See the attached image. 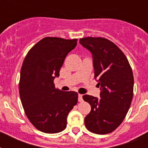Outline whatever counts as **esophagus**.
I'll use <instances>...</instances> for the list:
<instances>
[{"label": "esophagus", "mask_w": 148, "mask_h": 148, "mask_svg": "<svg viewBox=\"0 0 148 148\" xmlns=\"http://www.w3.org/2000/svg\"><path fill=\"white\" fill-rule=\"evenodd\" d=\"M78 101L82 102L83 101V95L78 94Z\"/></svg>", "instance_id": "34e87169"}]
</instances>
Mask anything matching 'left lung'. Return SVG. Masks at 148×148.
Listing matches in <instances>:
<instances>
[{
    "instance_id": "obj_1",
    "label": "left lung",
    "mask_w": 148,
    "mask_h": 148,
    "mask_svg": "<svg viewBox=\"0 0 148 148\" xmlns=\"http://www.w3.org/2000/svg\"><path fill=\"white\" fill-rule=\"evenodd\" d=\"M80 43L93 55L94 78L100 86V98L84 95L90 112L85 117L86 128L91 132L106 134L121 125L133 98L134 77L125 54L110 40L86 37Z\"/></svg>"
}]
</instances>
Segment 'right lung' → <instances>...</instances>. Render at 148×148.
<instances>
[{"label":"right lung","instance_id":"obj_1","mask_svg":"<svg viewBox=\"0 0 148 148\" xmlns=\"http://www.w3.org/2000/svg\"><path fill=\"white\" fill-rule=\"evenodd\" d=\"M77 42V39L45 37L24 58L19 83L20 99L29 122L42 132L63 131L68 113L77 103V92H63L54 84L64 58Z\"/></svg>","mask_w":148,"mask_h":148}]
</instances>
